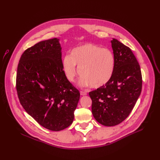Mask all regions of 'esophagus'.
<instances>
[{"label":"esophagus","mask_w":160,"mask_h":160,"mask_svg":"<svg viewBox=\"0 0 160 160\" xmlns=\"http://www.w3.org/2000/svg\"><path fill=\"white\" fill-rule=\"evenodd\" d=\"M80 93H81V95H86L87 94H88V93H87V92L83 91H81Z\"/></svg>","instance_id":"obj_1"}]
</instances>
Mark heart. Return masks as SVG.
<instances>
[{
  "mask_svg": "<svg viewBox=\"0 0 160 160\" xmlns=\"http://www.w3.org/2000/svg\"><path fill=\"white\" fill-rule=\"evenodd\" d=\"M115 59L113 52L93 43H87L72 49L71 56L62 59V69L67 79L73 83L77 75L76 66L81 76L79 84L99 88L112 77Z\"/></svg>",
  "mask_w": 160,
  "mask_h": 160,
  "instance_id": "1",
  "label": "heart"
}]
</instances>
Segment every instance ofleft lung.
I'll use <instances>...</instances> for the list:
<instances>
[{
  "mask_svg": "<svg viewBox=\"0 0 160 160\" xmlns=\"http://www.w3.org/2000/svg\"><path fill=\"white\" fill-rule=\"evenodd\" d=\"M113 75L104 86L89 92L93 117L105 126H114L126 119L142 88L141 69L129 47L113 38Z\"/></svg>",
  "mask_w": 160,
  "mask_h": 160,
  "instance_id": "left-lung-1",
  "label": "left lung"
}]
</instances>
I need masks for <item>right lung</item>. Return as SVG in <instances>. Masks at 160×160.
<instances>
[{
    "mask_svg": "<svg viewBox=\"0 0 160 160\" xmlns=\"http://www.w3.org/2000/svg\"><path fill=\"white\" fill-rule=\"evenodd\" d=\"M16 89L23 108L42 127L57 132L72 123L80 93L65 77L57 38L24 51L17 67Z\"/></svg>",
    "mask_w": 160,
    "mask_h": 160,
    "instance_id": "obj_1",
    "label": "right lung"
}]
</instances>
